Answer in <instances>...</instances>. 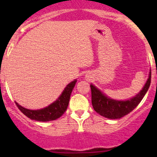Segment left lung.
<instances>
[{
  "instance_id": "left-lung-1",
  "label": "left lung",
  "mask_w": 157,
  "mask_h": 157,
  "mask_svg": "<svg viewBox=\"0 0 157 157\" xmlns=\"http://www.w3.org/2000/svg\"><path fill=\"white\" fill-rule=\"evenodd\" d=\"M151 83V71L149 78L141 91L134 97L127 101H117L107 97L95 86L90 85L92 105L98 114L108 119L116 120L123 117L132 112L141 102L148 91Z\"/></svg>"
}]
</instances>
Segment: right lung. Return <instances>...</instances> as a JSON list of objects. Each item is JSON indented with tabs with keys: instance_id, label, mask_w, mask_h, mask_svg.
I'll use <instances>...</instances> for the list:
<instances>
[{
	"instance_id": "right-lung-1",
	"label": "right lung",
	"mask_w": 157,
	"mask_h": 157,
	"mask_svg": "<svg viewBox=\"0 0 157 157\" xmlns=\"http://www.w3.org/2000/svg\"><path fill=\"white\" fill-rule=\"evenodd\" d=\"M76 82L77 81L75 79L69 83L68 85L65 87L64 90L58 98V99L44 109H39V110H30V109H25L23 107L20 106L17 102H16V105L18 107V109L21 111L25 116L30 118V120L40 122L55 120L60 117L67 109L71 94L75 86Z\"/></svg>"
}]
</instances>
